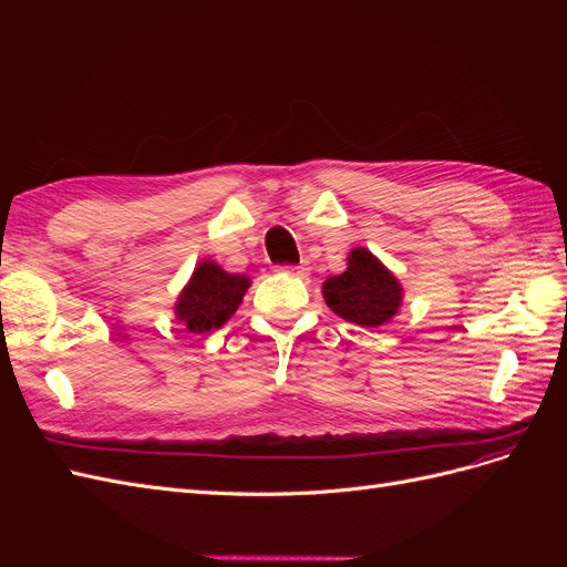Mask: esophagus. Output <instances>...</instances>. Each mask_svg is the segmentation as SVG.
Masks as SVG:
<instances>
[{
	"label": "esophagus",
	"instance_id": "esophagus-1",
	"mask_svg": "<svg viewBox=\"0 0 567 567\" xmlns=\"http://www.w3.org/2000/svg\"><path fill=\"white\" fill-rule=\"evenodd\" d=\"M286 274H290V277H307V274H310V267L307 265H286V267H281Z\"/></svg>",
	"mask_w": 567,
	"mask_h": 567
}]
</instances>
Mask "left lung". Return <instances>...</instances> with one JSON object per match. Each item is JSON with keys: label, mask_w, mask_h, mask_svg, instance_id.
<instances>
[{"label": "left lung", "mask_w": 567, "mask_h": 567, "mask_svg": "<svg viewBox=\"0 0 567 567\" xmlns=\"http://www.w3.org/2000/svg\"><path fill=\"white\" fill-rule=\"evenodd\" d=\"M323 300L340 319L375 329L398 315L402 286L379 257L354 248L348 269L323 281Z\"/></svg>", "instance_id": "8db88e82"}]
</instances>
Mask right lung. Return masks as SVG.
Returning <instances> with one entry per match:
<instances>
[{
	"mask_svg": "<svg viewBox=\"0 0 567 567\" xmlns=\"http://www.w3.org/2000/svg\"><path fill=\"white\" fill-rule=\"evenodd\" d=\"M248 286L250 279L246 274H229L219 265L203 260L179 293L175 315L192 333L221 329L238 310Z\"/></svg>",
	"mask_w": 567,
	"mask_h": 567,
	"instance_id": "obj_1",
	"label": "right lung"
}]
</instances>
